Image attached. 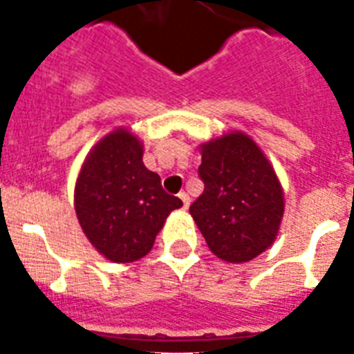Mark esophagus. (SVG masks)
Returning a JSON list of instances; mask_svg holds the SVG:
<instances>
[{
  "label": "esophagus",
  "instance_id": "34e87169",
  "mask_svg": "<svg viewBox=\"0 0 354 354\" xmlns=\"http://www.w3.org/2000/svg\"><path fill=\"white\" fill-rule=\"evenodd\" d=\"M178 196H180V200L183 202V209H187V207H189V194L185 193V191H182V193L178 194Z\"/></svg>",
  "mask_w": 354,
  "mask_h": 354
}]
</instances>
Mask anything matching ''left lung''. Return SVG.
Instances as JSON below:
<instances>
[{
	"label": "left lung",
	"mask_w": 354,
	"mask_h": 354,
	"mask_svg": "<svg viewBox=\"0 0 354 354\" xmlns=\"http://www.w3.org/2000/svg\"><path fill=\"white\" fill-rule=\"evenodd\" d=\"M204 193L189 211L216 257L246 263L274 242L285 200L275 171L252 138L232 132L202 145Z\"/></svg>",
	"instance_id": "1"
}]
</instances>
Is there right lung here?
I'll return each instance as SVG.
<instances>
[{
	"label": "right lung",
	"mask_w": 354,
	"mask_h": 354,
	"mask_svg": "<svg viewBox=\"0 0 354 354\" xmlns=\"http://www.w3.org/2000/svg\"><path fill=\"white\" fill-rule=\"evenodd\" d=\"M182 200L143 165V145L124 128L108 133L86 158L75 185L82 232L112 263H132L152 250L169 213Z\"/></svg>",
	"instance_id": "add662e5"
}]
</instances>
